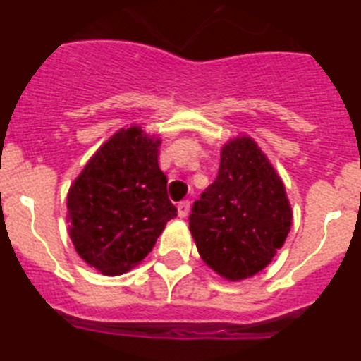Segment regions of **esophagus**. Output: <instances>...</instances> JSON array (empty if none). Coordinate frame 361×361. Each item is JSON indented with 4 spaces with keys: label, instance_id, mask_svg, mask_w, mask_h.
Returning <instances> with one entry per match:
<instances>
[{
    "label": "esophagus",
    "instance_id": "esophagus-1",
    "mask_svg": "<svg viewBox=\"0 0 361 361\" xmlns=\"http://www.w3.org/2000/svg\"><path fill=\"white\" fill-rule=\"evenodd\" d=\"M188 211H190V202L181 201L180 204H178V216L185 218L188 214Z\"/></svg>",
    "mask_w": 361,
    "mask_h": 361
}]
</instances>
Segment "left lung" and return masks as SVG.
I'll return each mask as SVG.
<instances>
[{
  "mask_svg": "<svg viewBox=\"0 0 361 361\" xmlns=\"http://www.w3.org/2000/svg\"><path fill=\"white\" fill-rule=\"evenodd\" d=\"M285 185L250 136L221 147L218 176L188 216L202 260L231 281L271 264L292 227Z\"/></svg>",
  "mask_w": 361,
  "mask_h": 361,
  "instance_id": "1",
  "label": "left lung"
}]
</instances>
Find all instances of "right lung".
<instances>
[{"label": "right lung", "mask_w": 361, "mask_h": 361, "mask_svg": "<svg viewBox=\"0 0 361 361\" xmlns=\"http://www.w3.org/2000/svg\"><path fill=\"white\" fill-rule=\"evenodd\" d=\"M159 147V137L140 126L120 129L69 187V238L76 253L103 274H123L140 264L176 216Z\"/></svg>", "instance_id": "right-lung-1"}]
</instances>
